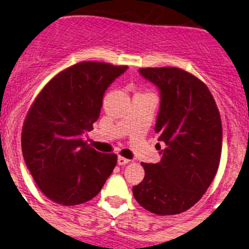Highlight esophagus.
Instances as JSON below:
<instances>
[{"instance_id":"1","label":"esophagus","mask_w":249,"mask_h":249,"mask_svg":"<svg viewBox=\"0 0 249 249\" xmlns=\"http://www.w3.org/2000/svg\"><path fill=\"white\" fill-rule=\"evenodd\" d=\"M117 163L120 164V165H124V164H128L129 163V159L124 158V157H118L117 159Z\"/></svg>"}]
</instances>
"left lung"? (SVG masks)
<instances>
[{"instance_id":"left-lung-1","label":"left lung","mask_w":249,"mask_h":249,"mask_svg":"<svg viewBox=\"0 0 249 249\" xmlns=\"http://www.w3.org/2000/svg\"><path fill=\"white\" fill-rule=\"evenodd\" d=\"M140 72L160 90L156 132L165 149L159 163H142L144 179L133 186V196L149 213L177 215L201 199L217 173L221 116L213 93L195 75L173 67Z\"/></svg>"}]
</instances>
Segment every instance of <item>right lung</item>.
I'll list each match as a JSON object with an SVG mask.
<instances>
[{
	"mask_svg": "<svg viewBox=\"0 0 249 249\" xmlns=\"http://www.w3.org/2000/svg\"><path fill=\"white\" fill-rule=\"evenodd\" d=\"M127 65L81 61L56 74L32 104L22 128L27 168L48 199L64 206L89 201L117 164L115 153L86 144L85 131L99 118L109 84Z\"/></svg>",
	"mask_w": 249,
	"mask_h": 249,
	"instance_id": "1",
	"label": "right lung"
}]
</instances>
